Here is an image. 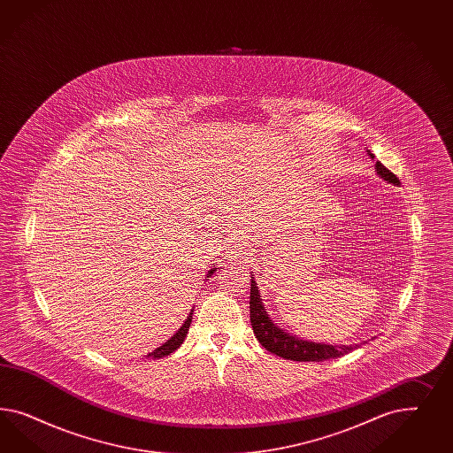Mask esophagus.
Here are the masks:
<instances>
[{"instance_id":"esophagus-1","label":"esophagus","mask_w":453,"mask_h":453,"mask_svg":"<svg viewBox=\"0 0 453 453\" xmlns=\"http://www.w3.org/2000/svg\"><path fill=\"white\" fill-rule=\"evenodd\" d=\"M227 257H229V261H242V259L247 257L246 249L244 247L234 246L227 252Z\"/></svg>"}]
</instances>
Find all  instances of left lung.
I'll use <instances>...</instances> for the list:
<instances>
[{"label":"left lung","mask_w":453,"mask_h":453,"mask_svg":"<svg viewBox=\"0 0 453 453\" xmlns=\"http://www.w3.org/2000/svg\"><path fill=\"white\" fill-rule=\"evenodd\" d=\"M367 154L373 159V154L367 150ZM375 171L379 178L387 182L400 186V180L394 173H390L380 161L375 163ZM250 324L256 334V339L261 342L262 347L275 356L296 360V362H322L335 357H342L354 350L357 345H327V343L307 342L296 335H290L288 332L279 329L273 322V319L267 314L264 303H262L261 292L257 288V282L254 277L250 279Z\"/></svg>","instance_id":"obj_1"}]
</instances>
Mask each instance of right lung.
Instances as JSON below:
<instances>
[{"mask_svg": "<svg viewBox=\"0 0 453 453\" xmlns=\"http://www.w3.org/2000/svg\"><path fill=\"white\" fill-rule=\"evenodd\" d=\"M214 271L216 269H211L209 271V274H214ZM209 277V275H207ZM192 322V311L189 317L186 319V322L180 326V329L167 341V342L163 343L161 347H157L154 352L151 354H148V357H152V358H161V357L169 356V354H173L174 350H178L179 347H180V343L184 342V339H186V334H188V330H189V326H191Z\"/></svg>", "mask_w": 453, "mask_h": 453, "instance_id": "1", "label": "right lung"}]
</instances>
